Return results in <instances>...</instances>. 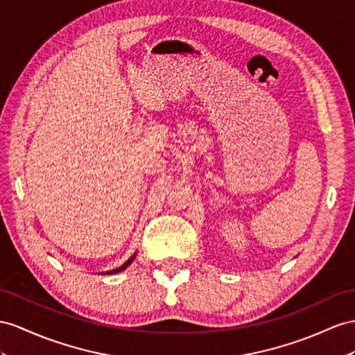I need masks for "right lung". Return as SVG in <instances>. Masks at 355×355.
<instances>
[{"instance_id": "1", "label": "right lung", "mask_w": 355, "mask_h": 355, "mask_svg": "<svg viewBox=\"0 0 355 355\" xmlns=\"http://www.w3.org/2000/svg\"><path fill=\"white\" fill-rule=\"evenodd\" d=\"M136 258V252L133 253V255L129 258V259H127L125 262H124V264L121 266V267H118V268H114V270H109V271H105V275H115V272H120V271H123V270H125L127 267H129L130 264H132V262H133V259Z\"/></svg>"}]
</instances>
